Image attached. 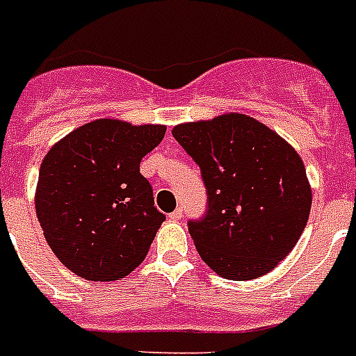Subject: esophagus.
Here are the masks:
<instances>
[{
    "label": "esophagus",
    "instance_id": "34e87169",
    "mask_svg": "<svg viewBox=\"0 0 356 356\" xmlns=\"http://www.w3.org/2000/svg\"><path fill=\"white\" fill-rule=\"evenodd\" d=\"M182 218V208H177L175 211L170 213V220H181Z\"/></svg>",
    "mask_w": 356,
    "mask_h": 356
}]
</instances>
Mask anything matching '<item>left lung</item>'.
<instances>
[{
	"label": "left lung",
	"mask_w": 356,
	"mask_h": 356,
	"mask_svg": "<svg viewBox=\"0 0 356 356\" xmlns=\"http://www.w3.org/2000/svg\"><path fill=\"white\" fill-rule=\"evenodd\" d=\"M200 168L208 206L188 220L200 258L225 280H256L280 264L307 227L312 190L298 152L243 114L172 131Z\"/></svg>",
	"instance_id": "8db88e82"
}]
</instances>
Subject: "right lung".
Segmentation results:
<instances>
[{"label":"right lung","instance_id":"add662e5","mask_svg":"<svg viewBox=\"0 0 356 356\" xmlns=\"http://www.w3.org/2000/svg\"><path fill=\"white\" fill-rule=\"evenodd\" d=\"M166 127L86 123L54 145L39 170L35 213L51 251L76 276L113 281L143 261L166 216L140 163Z\"/></svg>","mask_w":356,"mask_h":356}]
</instances>
